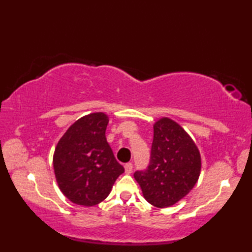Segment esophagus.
<instances>
[{"instance_id":"obj_1","label":"esophagus","mask_w":252,"mask_h":252,"mask_svg":"<svg viewBox=\"0 0 252 252\" xmlns=\"http://www.w3.org/2000/svg\"><path fill=\"white\" fill-rule=\"evenodd\" d=\"M125 170L126 174H130L133 170V164L131 162H127L125 164Z\"/></svg>"}]
</instances>
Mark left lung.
<instances>
[{"instance_id":"left-lung-1","label":"left lung","mask_w":252,"mask_h":252,"mask_svg":"<svg viewBox=\"0 0 252 252\" xmlns=\"http://www.w3.org/2000/svg\"><path fill=\"white\" fill-rule=\"evenodd\" d=\"M201 169L200 153L179 123L161 118L154 125L151 160L134 179L151 205L167 208L181 200L197 183Z\"/></svg>"}]
</instances>
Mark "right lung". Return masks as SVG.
<instances>
[{
    "instance_id": "add662e5",
    "label": "right lung",
    "mask_w": 252,
    "mask_h": 252,
    "mask_svg": "<svg viewBox=\"0 0 252 252\" xmlns=\"http://www.w3.org/2000/svg\"><path fill=\"white\" fill-rule=\"evenodd\" d=\"M108 121L104 112L84 116L57 143L53 157L57 184L77 205L91 207L103 201L125 172L106 140Z\"/></svg>"
}]
</instances>
